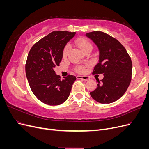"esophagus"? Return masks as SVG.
Returning <instances> with one entry per match:
<instances>
[{
  "label": "esophagus",
  "instance_id": "obj_1",
  "mask_svg": "<svg viewBox=\"0 0 149 149\" xmlns=\"http://www.w3.org/2000/svg\"><path fill=\"white\" fill-rule=\"evenodd\" d=\"M76 78H77V79H82L84 81H88L90 79L89 77L88 76H79V75H78L76 76Z\"/></svg>",
  "mask_w": 149,
  "mask_h": 149
}]
</instances>
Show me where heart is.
I'll use <instances>...</instances> for the list:
<instances>
[{
    "mask_svg": "<svg viewBox=\"0 0 149 149\" xmlns=\"http://www.w3.org/2000/svg\"><path fill=\"white\" fill-rule=\"evenodd\" d=\"M75 42H76V45L81 49L83 52H84L88 48H92V45L91 42H90L89 40L86 38H83V37L78 38V39H76ZM69 49H70V47L68 45H66L64 48L63 51V56L64 58L66 57L68 53V51H69ZM76 69V71L78 72H79V73H82V72H83L84 70V68L81 66H77Z\"/></svg>",
    "mask_w": 149,
    "mask_h": 149,
    "instance_id": "b5f03b06",
    "label": "heart"
}]
</instances>
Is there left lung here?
<instances>
[{
  "instance_id": "left-lung-1",
  "label": "left lung",
  "mask_w": 149,
  "mask_h": 149,
  "mask_svg": "<svg viewBox=\"0 0 149 149\" xmlns=\"http://www.w3.org/2000/svg\"><path fill=\"white\" fill-rule=\"evenodd\" d=\"M98 48L99 62L93 74H103L97 87L90 93L94 100L102 104L117 101L124 95L131 81L132 64L130 57L118 40L100 31L86 34Z\"/></svg>"
}]
</instances>
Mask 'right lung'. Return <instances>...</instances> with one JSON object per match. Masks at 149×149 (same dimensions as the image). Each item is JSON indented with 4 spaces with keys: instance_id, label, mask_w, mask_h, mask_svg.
Masks as SVG:
<instances>
[{
    "instance_id": "1",
    "label": "right lung",
    "mask_w": 149,
    "mask_h": 149,
    "mask_svg": "<svg viewBox=\"0 0 149 149\" xmlns=\"http://www.w3.org/2000/svg\"><path fill=\"white\" fill-rule=\"evenodd\" d=\"M76 32L52 31L31 47L25 65L26 76L34 95L50 106L63 103L70 96L76 76L69 74L63 79L54 71L59 66L63 51Z\"/></svg>"
}]
</instances>
